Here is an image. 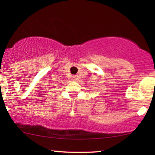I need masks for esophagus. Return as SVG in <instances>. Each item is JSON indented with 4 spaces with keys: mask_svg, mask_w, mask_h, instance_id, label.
<instances>
[{
    "mask_svg": "<svg viewBox=\"0 0 155 155\" xmlns=\"http://www.w3.org/2000/svg\"><path fill=\"white\" fill-rule=\"evenodd\" d=\"M72 80H73V81H75V80H77V76H76V75L72 76Z\"/></svg>",
    "mask_w": 155,
    "mask_h": 155,
    "instance_id": "esophagus-1",
    "label": "esophagus"
}]
</instances>
